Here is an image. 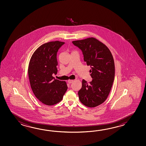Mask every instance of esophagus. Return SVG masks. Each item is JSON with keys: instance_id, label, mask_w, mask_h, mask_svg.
Instances as JSON below:
<instances>
[{"instance_id": "1", "label": "esophagus", "mask_w": 146, "mask_h": 146, "mask_svg": "<svg viewBox=\"0 0 146 146\" xmlns=\"http://www.w3.org/2000/svg\"><path fill=\"white\" fill-rule=\"evenodd\" d=\"M74 80H69L68 81V82L69 84H72L73 82H74Z\"/></svg>"}]
</instances>
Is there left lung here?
<instances>
[{
    "mask_svg": "<svg viewBox=\"0 0 146 146\" xmlns=\"http://www.w3.org/2000/svg\"><path fill=\"white\" fill-rule=\"evenodd\" d=\"M81 50L84 61L90 66L92 80L88 84L84 79L78 92L84 105L94 108L104 102L109 96L115 77V65L110 50L93 37L72 42Z\"/></svg>",
    "mask_w": 146,
    "mask_h": 146,
    "instance_id": "1",
    "label": "left lung"
}]
</instances>
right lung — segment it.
<instances>
[{"label": "right lung", "instance_id": "obj_1", "mask_svg": "<svg viewBox=\"0 0 146 146\" xmlns=\"http://www.w3.org/2000/svg\"><path fill=\"white\" fill-rule=\"evenodd\" d=\"M64 44L57 40L44 44L35 51L29 63L31 89L37 99L47 106L62 101L68 88L65 81L52 76L57 72V54Z\"/></svg>", "mask_w": 146, "mask_h": 146}]
</instances>
